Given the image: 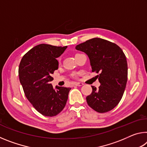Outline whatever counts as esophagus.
Returning <instances> with one entry per match:
<instances>
[{"instance_id": "1", "label": "esophagus", "mask_w": 147, "mask_h": 147, "mask_svg": "<svg viewBox=\"0 0 147 147\" xmlns=\"http://www.w3.org/2000/svg\"><path fill=\"white\" fill-rule=\"evenodd\" d=\"M74 84H75V86H82L84 85V84L82 82H76Z\"/></svg>"}]
</instances>
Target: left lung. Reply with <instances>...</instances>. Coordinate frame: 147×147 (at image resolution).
Here are the masks:
<instances>
[{"label": "left lung", "mask_w": 147, "mask_h": 147, "mask_svg": "<svg viewBox=\"0 0 147 147\" xmlns=\"http://www.w3.org/2000/svg\"><path fill=\"white\" fill-rule=\"evenodd\" d=\"M88 56L92 72L98 73L100 86H91L93 91L86 97L88 105L98 113H106L119 103L128 78L126 56L116 44L101 38H93L76 46Z\"/></svg>", "instance_id": "1"}]
</instances>
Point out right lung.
<instances>
[{
    "mask_svg": "<svg viewBox=\"0 0 147 147\" xmlns=\"http://www.w3.org/2000/svg\"><path fill=\"white\" fill-rule=\"evenodd\" d=\"M67 47L38 45L24 54L20 62L19 76L26 97L45 116L58 115L68 99L71 88L56 86L54 89L51 84L52 74L58 69L56 58Z\"/></svg>",
    "mask_w": 147,
    "mask_h": 147,
    "instance_id": "right-lung-1",
    "label": "right lung"
}]
</instances>
